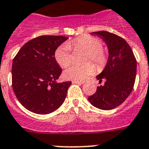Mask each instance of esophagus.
<instances>
[{
  "label": "esophagus",
  "mask_w": 149,
  "mask_h": 149,
  "mask_svg": "<svg viewBox=\"0 0 149 149\" xmlns=\"http://www.w3.org/2000/svg\"><path fill=\"white\" fill-rule=\"evenodd\" d=\"M73 84H78V85H82L84 82H80V81H73Z\"/></svg>",
  "instance_id": "34e87169"
}]
</instances>
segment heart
<instances>
[{"mask_svg": "<svg viewBox=\"0 0 149 149\" xmlns=\"http://www.w3.org/2000/svg\"><path fill=\"white\" fill-rule=\"evenodd\" d=\"M82 49L88 52L85 61H92L98 69L105 66L107 56L103 49V42L100 39L91 36H82L61 45L55 52L58 64L62 67L69 65L71 61L70 47ZM94 66L88 62L85 64H73L68 67L63 73L65 79L82 81L94 72Z\"/></svg>", "mask_w": 149, "mask_h": 149, "instance_id": "b5f03b06", "label": "heart"}]
</instances>
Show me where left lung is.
Here are the masks:
<instances>
[{
    "label": "left lung",
    "mask_w": 149,
    "mask_h": 149,
    "mask_svg": "<svg viewBox=\"0 0 149 149\" xmlns=\"http://www.w3.org/2000/svg\"><path fill=\"white\" fill-rule=\"evenodd\" d=\"M91 34L104 41L109 57L104 69L96 76L100 82L105 79L104 85L97 86L88 100L96 108L109 110L118 107L131 93L136 74V60L128 43L119 36L105 31Z\"/></svg>",
    "instance_id": "obj_1"
}]
</instances>
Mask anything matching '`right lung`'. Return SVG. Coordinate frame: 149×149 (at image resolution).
Masks as SVG:
<instances>
[{"mask_svg": "<svg viewBox=\"0 0 149 149\" xmlns=\"http://www.w3.org/2000/svg\"><path fill=\"white\" fill-rule=\"evenodd\" d=\"M64 36L45 35L28 41L13 61L12 85L15 96L28 110L49 114L64 102L71 82H58L61 68L55 58Z\"/></svg>", "mask_w": 149, "mask_h": 149, "instance_id": "obj_1", "label": "right lung"}]
</instances>
